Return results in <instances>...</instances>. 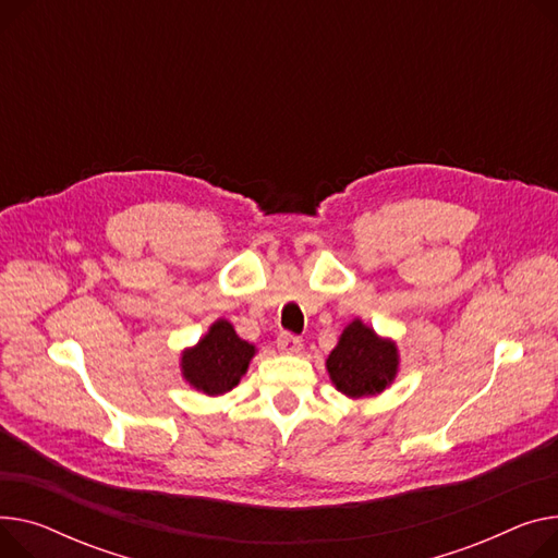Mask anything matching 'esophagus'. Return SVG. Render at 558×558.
I'll return each instance as SVG.
<instances>
[{
  "label": "esophagus",
  "mask_w": 558,
  "mask_h": 558,
  "mask_svg": "<svg viewBox=\"0 0 558 558\" xmlns=\"http://www.w3.org/2000/svg\"><path fill=\"white\" fill-rule=\"evenodd\" d=\"M276 343L282 354H299L303 350V341L299 337H293V333H289V331H282Z\"/></svg>",
  "instance_id": "esophagus-1"
}]
</instances>
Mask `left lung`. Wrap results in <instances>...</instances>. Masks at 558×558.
<instances>
[{
    "mask_svg": "<svg viewBox=\"0 0 558 558\" xmlns=\"http://www.w3.org/2000/svg\"><path fill=\"white\" fill-rule=\"evenodd\" d=\"M325 365L339 392L361 399L384 392L395 381L399 352L395 341L381 339L373 327L356 318L343 329Z\"/></svg>",
    "mask_w": 558,
    "mask_h": 558,
    "instance_id": "left-lung-1",
    "label": "left lung"
}]
</instances>
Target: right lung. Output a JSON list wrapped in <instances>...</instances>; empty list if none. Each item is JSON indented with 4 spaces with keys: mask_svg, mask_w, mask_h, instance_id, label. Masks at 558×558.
<instances>
[{
    "mask_svg": "<svg viewBox=\"0 0 558 558\" xmlns=\"http://www.w3.org/2000/svg\"><path fill=\"white\" fill-rule=\"evenodd\" d=\"M253 356L255 345L242 341L233 325L219 318L195 348L183 350L181 375L195 390L217 397L240 384Z\"/></svg>",
    "mask_w": 558,
    "mask_h": 558,
    "instance_id": "right-lung-1",
    "label": "right lung"
}]
</instances>
